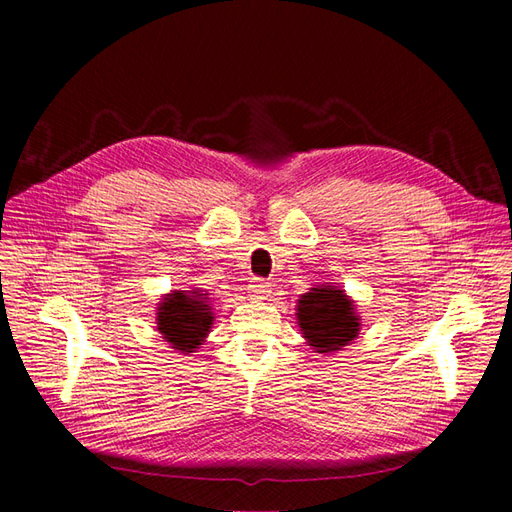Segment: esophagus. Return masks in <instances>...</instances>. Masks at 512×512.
Returning <instances> with one entry per match:
<instances>
[{
  "label": "esophagus",
  "instance_id": "obj_1",
  "mask_svg": "<svg viewBox=\"0 0 512 512\" xmlns=\"http://www.w3.org/2000/svg\"><path fill=\"white\" fill-rule=\"evenodd\" d=\"M248 290L253 292L255 299H266L270 295V281L262 279V277H255L253 281H250Z\"/></svg>",
  "mask_w": 512,
  "mask_h": 512
}]
</instances>
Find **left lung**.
<instances>
[{"mask_svg":"<svg viewBox=\"0 0 512 512\" xmlns=\"http://www.w3.org/2000/svg\"><path fill=\"white\" fill-rule=\"evenodd\" d=\"M297 319L303 336L319 354L341 350L358 334L354 303L343 295V290H334L330 286H319L306 292L299 299Z\"/></svg>","mask_w":512,"mask_h":512,"instance_id":"left-lung-1","label":"left lung"}]
</instances>
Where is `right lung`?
<instances>
[{"label": "right lung", "instance_id": "right-lung-1", "mask_svg": "<svg viewBox=\"0 0 512 512\" xmlns=\"http://www.w3.org/2000/svg\"><path fill=\"white\" fill-rule=\"evenodd\" d=\"M213 323L211 306L200 292L176 290L158 308V330L180 352H195Z\"/></svg>", "mask_w": 512, "mask_h": 512}]
</instances>
